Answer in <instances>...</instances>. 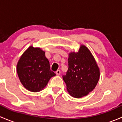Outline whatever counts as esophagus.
Wrapping results in <instances>:
<instances>
[{"mask_svg": "<svg viewBox=\"0 0 122 122\" xmlns=\"http://www.w3.org/2000/svg\"><path fill=\"white\" fill-rule=\"evenodd\" d=\"M60 74H61V71H60V70H57V71H56V74L57 75V76H60Z\"/></svg>", "mask_w": 122, "mask_h": 122, "instance_id": "34e87169", "label": "esophagus"}]
</instances>
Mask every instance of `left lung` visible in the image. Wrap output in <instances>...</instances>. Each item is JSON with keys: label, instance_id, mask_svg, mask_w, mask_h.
I'll list each match as a JSON object with an SVG mask.
<instances>
[{"label": "left lung", "instance_id": "left-lung-1", "mask_svg": "<svg viewBox=\"0 0 122 122\" xmlns=\"http://www.w3.org/2000/svg\"><path fill=\"white\" fill-rule=\"evenodd\" d=\"M68 68L63 80L70 96L75 98L86 96L93 90L100 78V69L89 49L81 45L77 52L68 54Z\"/></svg>", "mask_w": 122, "mask_h": 122}]
</instances>
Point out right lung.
I'll return each instance as SVG.
<instances>
[{
	"mask_svg": "<svg viewBox=\"0 0 122 122\" xmlns=\"http://www.w3.org/2000/svg\"><path fill=\"white\" fill-rule=\"evenodd\" d=\"M18 77L23 87L31 92H39L56 76L50 70L45 52L39 47L30 46L21 55L16 65Z\"/></svg>",
	"mask_w": 122,
	"mask_h": 122,
	"instance_id": "add662e5",
	"label": "right lung"
}]
</instances>
